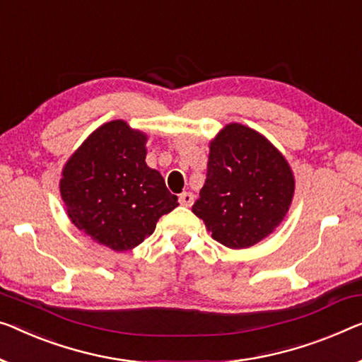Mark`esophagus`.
<instances>
[{
	"instance_id": "esophagus-1",
	"label": "esophagus",
	"mask_w": 362,
	"mask_h": 362,
	"mask_svg": "<svg viewBox=\"0 0 362 362\" xmlns=\"http://www.w3.org/2000/svg\"><path fill=\"white\" fill-rule=\"evenodd\" d=\"M193 202H195V197H193V193H190V192H183L179 195V203L182 204V206L190 208Z\"/></svg>"
}]
</instances>
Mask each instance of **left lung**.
I'll list each match as a JSON object with an SVG mask.
<instances>
[{"label":"left lung","instance_id":"obj_1","mask_svg":"<svg viewBox=\"0 0 362 362\" xmlns=\"http://www.w3.org/2000/svg\"><path fill=\"white\" fill-rule=\"evenodd\" d=\"M294 177L276 148L253 129L230 123L211 141L206 180L193 213L229 249L272 234L288 213Z\"/></svg>","mask_w":362,"mask_h":362}]
</instances>
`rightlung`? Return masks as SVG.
<instances>
[{"label":"right lung","instance_id":"add662e5","mask_svg":"<svg viewBox=\"0 0 362 362\" xmlns=\"http://www.w3.org/2000/svg\"><path fill=\"white\" fill-rule=\"evenodd\" d=\"M146 136L125 122L97 128L63 169L60 192L73 224L112 250L125 252L179 206L163 175L149 169Z\"/></svg>","mask_w":362,"mask_h":362}]
</instances>
